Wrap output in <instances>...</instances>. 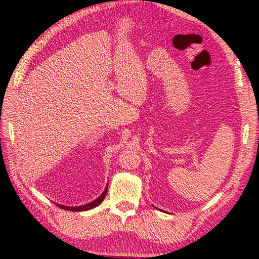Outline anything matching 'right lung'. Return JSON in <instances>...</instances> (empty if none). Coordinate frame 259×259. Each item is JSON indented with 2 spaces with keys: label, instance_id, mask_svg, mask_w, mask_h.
I'll return each mask as SVG.
<instances>
[{
  "label": "right lung",
  "instance_id": "right-lung-1",
  "mask_svg": "<svg viewBox=\"0 0 259 259\" xmlns=\"http://www.w3.org/2000/svg\"><path fill=\"white\" fill-rule=\"evenodd\" d=\"M106 192H107V187L105 188V190L103 191V194L98 197V198H96L95 200H93L92 203H88L86 205H82V206H72V207H70V206H64V205H60V204H56L59 206L60 208L62 209H67V210H70V211H82V210H88V209H92L94 207H96L97 205H100L103 200H104L105 196H106Z\"/></svg>",
  "mask_w": 259,
  "mask_h": 259
}]
</instances>
